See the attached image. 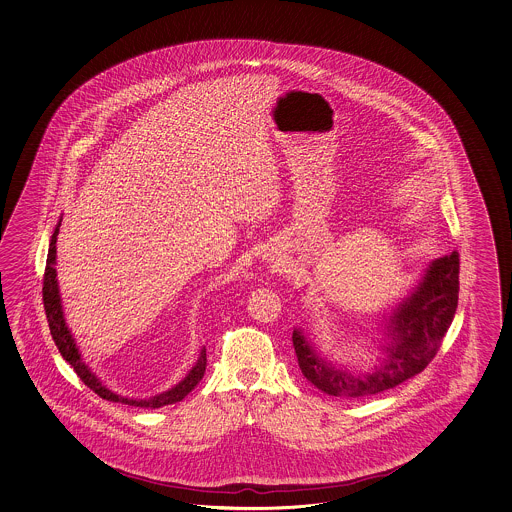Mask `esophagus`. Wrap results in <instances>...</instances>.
Here are the masks:
<instances>
[{
  "instance_id": "esophagus-1",
  "label": "esophagus",
  "mask_w": 512,
  "mask_h": 512,
  "mask_svg": "<svg viewBox=\"0 0 512 512\" xmlns=\"http://www.w3.org/2000/svg\"><path fill=\"white\" fill-rule=\"evenodd\" d=\"M262 262H264L266 266H270V268H275V266L279 264V257H277V253H275L274 250L264 251Z\"/></svg>"
}]
</instances>
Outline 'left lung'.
I'll return each mask as SVG.
<instances>
[{"instance_id":"1","label":"left lung","mask_w":512,"mask_h":512,"mask_svg":"<svg viewBox=\"0 0 512 512\" xmlns=\"http://www.w3.org/2000/svg\"><path fill=\"white\" fill-rule=\"evenodd\" d=\"M459 301V253L429 262L407 296L383 314V357L372 370L329 361L312 344L303 327H294L292 342L301 374L314 387L337 398H361L394 388L420 374L437 355Z\"/></svg>"}]
</instances>
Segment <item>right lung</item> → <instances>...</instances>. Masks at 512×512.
<instances>
[{
  "mask_svg": "<svg viewBox=\"0 0 512 512\" xmlns=\"http://www.w3.org/2000/svg\"><path fill=\"white\" fill-rule=\"evenodd\" d=\"M61 222H63V216L59 218V222L55 225L53 235L50 238L42 298H44V309H46V318H48V324H50L51 337H53L57 348L61 351L64 361L72 364L75 374L81 377V381L90 390H94L100 398L109 399V401H114V403H125V405L142 407V409H159V407H164V405H172V403L181 401V399L188 396L194 390V387L200 383L201 377L205 374V366H207L205 348L201 349L198 361H196V364L190 368V372L177 385L164 390L161 394L150 396V398H127V396L114 392L107 385H103L100 377L92 372V368L88 366L87 362L83 361L79 346H77L74 335H72L70 327L66 324V318H64L63 300H61V290H59L57 270H55V264H57V235H59Z\"/></svg>",
  "mask_w": 512,
  "mask_h": 512,
  "instance_id": "right-lung-1",
  "label": "right lung"
}]
</instances>
